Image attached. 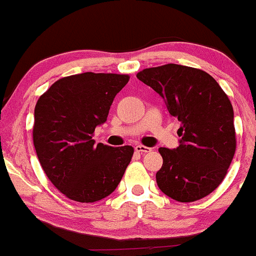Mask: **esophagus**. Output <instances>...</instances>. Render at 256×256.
<instances>
[{
    "mask_svg": "<svg viewBox=\"0 0 256 256\" xmlns=\"http://www.w3.org/2000/svg\"><path fill=\"white\" fill-rule=\"evenodd\" d=\"M136 152H138V153L140 154H146V153H149V152H152V148H149V146H136Z\"/></svg>",
    "mask_w": 256,
    "mask_h": 256,
    "instance_id": "34e87169",
    "label": "esophagus"
}]
</instances>
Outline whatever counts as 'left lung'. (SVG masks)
<instances>
[{
  "label": "left lung",
  "mask_w": 256,
  "mask_h": 256,
  "mask_svg": "<svg viewBox=\"0 0 256 256\" xmlns=\"http://www.w3.org/2000/svg\"><path fill=\"white\" fill-rule=\"evenodd\" d=\"M136 78L159 93L169 114L182 123L178 148H159V189L180 203L209 196L226 176L236 149L234 112L226 93L209 73L174 63L146 68Z\"/></svg>",
  "instance_id": "obj_1"
}]
</instances>
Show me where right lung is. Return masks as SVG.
<instances>
[{
  "mask_svg": "<svg viewBox=\"0 0 256 256\" xmlns=\"http://www.w3.org/2000/svg\"><path fill=\"white\" fill-rule=\"evenodd\" d=\"M128 74L86 72L56 80L34 107V144L50 183L70 200L94 203L114 192L130 163V146L94 144Z\"/></svg>",
  "mask_w": 256,
  "mask_h": 256,
  "instance_id": "right-lung-1",
  "label": "right lung"
}]
</instances>
